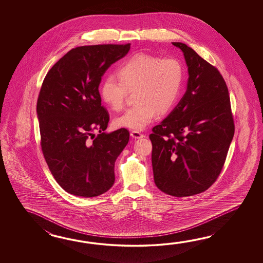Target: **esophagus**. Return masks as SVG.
Returning <instances> with one entry per match:
<instances>
[{"label": "esophagus", "mask_w": 263, "mask_h": 263, "mask_svg": "<svg viewBox=\"0 0 263 263\" xmlns=\"http://www.w3.org/2000/svg\"><path fill=\"white\" fill-rule=\"evenodd\" d=\"M130 136H132L133 138H134V139H140V138L145 137L144 134H141L139 132H137V130H133V132L130 133Z\"/></svg>", "instance_id": "34e87169"}]
</instances>
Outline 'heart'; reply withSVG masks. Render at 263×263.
<instances>
[{"mask_svg": "<svg viewBox=\"0 0 263 263\" xmlns=\"http://www.w3.org/2000/svg\"><path fill=\"white\" fill-rule=\"evenodd\" d=\"M184 77L183 67L177 59H161L139 53L130 57L118 68V79L103 80L100 94L102 101L114 111L124 107L128 92H134L137 102L122 116L115 119L118 128L145 129L154 120L157 112H167L179 98Z\"/></svg>", "mask_w": 263, "mask_h": 263, "instance_id": "heart-1", "label": "heart"}]
</instances>
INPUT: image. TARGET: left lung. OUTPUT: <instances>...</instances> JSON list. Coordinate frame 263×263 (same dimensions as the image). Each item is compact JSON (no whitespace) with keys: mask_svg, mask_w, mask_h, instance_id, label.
Masks as SVG:
<instances>
[{"mask_svg":"<svg viewBox=\"0 0 263 263\" xmlns=\"http://www.w3.org/2000/svg\"><path fill=\"white\" fill-rule=\"evenodd\" d=\"M188 67L184 95L167 118L152 129L151 162L160 190L194 196L218 178L234 135L229 90L218 69L181 42Z\"/></svg>","mask_w":263,"mask_h":263,"instance_id":"left-lung-1","label":"left lung"}]
</instances>
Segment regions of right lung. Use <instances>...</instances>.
<instances>
[{
    "label": "right lung",
    "mask_w": 263,
    "mask_h": 263,
    "mask_svg": "<svg viewBox=\"0 0 263 263\" xmlns=\"http://www.w3.org/2000/svg\"><path fill=\"white\" fill-rule=\"evenodd\" d=\"M129 48L77 47L54 64L43 81L36 105L42 152L57 183L74 196H101L115 182V162L129 134L124 128L104 132L109 114L101 105L99 85ZM95 129L100 134L91 141Z\"/></svg>",
    "instance_id": "1"
}]
</instances>
